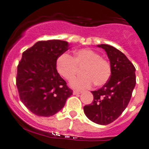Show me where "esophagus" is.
Wrapping results in <instances>:
<instances>
[{
  "instance_id": "obj_1",
  "label": "esophagus",
  "mask_w": 149,
  "mask_h": 149,
  "mask_svg": "<svg viewBox=\"0 0 149 149\" xmlns=\"http://www.w3.org/2000/svg\"><path fill=\"white\" fill-rule=\"evenodd\" d=\"M73 95H79V94L81 93V91H79V90H73Z\"/></svg>"
}]
</instances>
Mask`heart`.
<instances>
[{"label":"heart","instance_id":"b5f03b06","mask_svg":"<svg viewBox=\"0 0 149 149\" xmlns=\"http://www.w3.org/2000/svg\"><path fill=\"white\" fill-rule=\"evenodd\" d=\"M58 73L67 80L74 77L78 68H84L81 77L73 79L70 83L72 87L79 90L90 88L95 83L98 87L104 85L111 76V65L95 51L88 48L76 50L73 57L67 54L60 55L56 62Z\"/></svg>","mask_w":149,"mask_h":149}]
</instances>
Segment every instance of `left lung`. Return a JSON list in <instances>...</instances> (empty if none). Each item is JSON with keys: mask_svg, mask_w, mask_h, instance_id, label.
<instances>
[{"mask_svg": "<svg viewBox=\"0 0 149 149\" xmlns=\"http://www.w3.org/2000/svg\"><path fill=\"white\" fill-rule=\"evenodd\" d=\"M106 51L111 65V76L101 89L92 91L93 101L84 107L86 116L91 121L107 125L116 120L125 110L135 87V68L126 56L105 44L98 45Z\"/></svg>", "mask_w": 149, "mask_h": 149, "instance_id": "left-lung-1", "label": "left lung"}]
</instances>
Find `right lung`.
Masks as SVG:
<instances>
[{
  "label": "right lung",
  "mask_w": 149,
  "mask_h": 149,
  "mask_svg": "<svg viewBox=\"0 0 149 149\" xmlns=\"http://www.w3.org/2000/svg\"><path fill=\"white\" fill-rule=\"evenodd\" d=\"M68 49V42L50 40L37 42L22 54L17 87L22 102L38 116L55 115L73 95L56 66L57 58Z\"/></svg>",
  "instance_id": "right-lung-1"
}]
</instances>
